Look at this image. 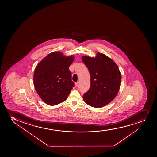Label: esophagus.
Listing matches in <instances>:
<instances>
[{
    "instance_id": "obj_1",
    "label": "esophagus",
    "mask_w": 157,
    "mask_h": 157,
    "mask_svg": "<svg viewBox=\"0 0 157 157\" xmlns=\"http://www.w3.org/2000/svg\"><path fill=\"white\" fill-rule=\"evenodd\" d=\"M75 86H76V87H78V85H79V83H78V82H75Z\"/></svg>"
}]
</instances>
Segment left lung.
<instances>
[{
    "instance_id": "1",
    "label": "left lung",
    "mask_w": 157,
    "mask_h": 157,
    "mask_svg": "<svg viewBox=\"0 0 157 157\" xmlns=\"http://www.w3.org/2000/svg\"><path fill=\"white\" fill-rule=\"evenodd\" d=\"M82 60L91 76L89 90L83 95L90 106L101 108L110 103L120 89L121 75L116 63L105 54L98 52L95 57L82 56Z\"/></svg>"
}]
</instances>
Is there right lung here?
Listing matches in <instances>:
<instances>
[{"label":"right lung","instance_id":"1","mask_svg":"<svg viewBox=\"0 0 157 157\" xmlns=\"http://www.w3.org/2000/svg\"><path fill=\"white\" fill-rule=\"evenodd\" d=\"M74 56L61 52L49 53L38 64L34 71V84L40 98L47 104L54 106L65 101L74 86L69 67Z\"/></svg>","mask_w":157,"mask_h":157}]
</instances>
